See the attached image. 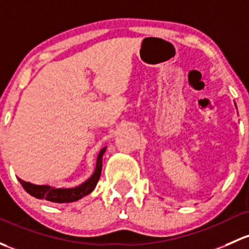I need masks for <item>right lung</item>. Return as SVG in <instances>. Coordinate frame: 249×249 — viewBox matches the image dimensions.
I'll list each match as a JSON object with an SVG mask.
<instances>
[{"label":"right lung","instance_id":"obj_1","mask_svg":"<svg viewBox=\"0 0 249 249\" xmlns=\"http://www.w3.org/2000/svg\"><path fill=\"white\" fill-rule=\"evenodd\" d=\"M106 151V148L101 149L96 160V167L93 175L83 182L80 186L74 188H53L48 185H33L31 182H26L19 179L20 184L25 188L27 193H30L33 197L38 199H45L51 203H72L76 201L85 196L89 195L98 184V180L101 175V168H103V155Z\"/></svg>","mask_w":249,"mask_h":249}]
</instances>
